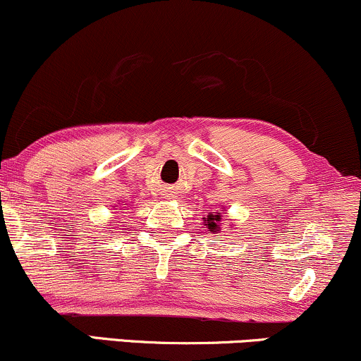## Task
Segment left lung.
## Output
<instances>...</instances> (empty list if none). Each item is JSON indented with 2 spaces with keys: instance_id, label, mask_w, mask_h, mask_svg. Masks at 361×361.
Returning <instances> with one entry per match:
<instances>
[{
  "instance_id": "left-lung-1",
  "label": "left lung",
  "mask_w": 361,
  "mask_h": 361,
  "mask_svg": "<svg viewBox=\"0 0 361 361\" xmlns=\"http://www.w3.org/2000/svg\"><path fill=\"white\" fill-rule=\"evenodd\" d=\"M216 222H220V215H208V219L205 220L208 232H216V230H219V227H216Z\"/></svg>"
}]
</instances>
